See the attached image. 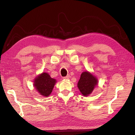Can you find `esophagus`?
<instances>
[{
	"mask_svg": "<svg viewBox=\"0 0 135 135\" xmlns=\"http://www.w3.org/2000/svg\"><path fill=\"white\" fill-rule=\"evenodd\" d=\"M69 77H70V75H67V76H64V77L63 78V79H65V80H67V79H69Z\"/></svg>",
	"mask_w": 135,
	"mask_h": 135,
	"instance_id": "1",
	"label": "esophagus"
}]
</instances>
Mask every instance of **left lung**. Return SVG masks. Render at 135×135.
Segmentation results:
<instances>
[{
	"label": "left lung",
	"instance_id": "obj_1",
	"mask_svg": "<svg viewBox=\"0 0 135 135\" xmlns=\"http://www.w3.org/2000/svg\"><path fill=\"white\" fill-rule=\"evenodd\" d=\"M98 79L96 76L90 72L85 71L81 73L77 87L81 95L85 97L88 96L98 85Z\"/></svg>",
	"mask_w": 135,
	"mask_h": 135
}]
</instances>
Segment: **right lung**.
Masks as SVG:
<instances>
[{
	"instance_id": "1",
	"label": "right lung",
	"mask_w": 135,
	"mask_h": 135,
	"mask_svg": "<svg viewBox=\"0 0 135 135\" xmlns=\"http://www.w3.org/2000/svg\"><path fill=\"white\" fill-rule=\"evenodd\" d=\"M57 81L52 78L48 73L43 72L34 80V87L40 95L48 97L52 93Z\"/></svg>"
}]
</instances>
